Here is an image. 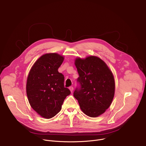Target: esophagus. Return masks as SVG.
Wrapping results in <instances>:
<instances>
[{
  "label": "esophagus",
  "mask_w": 146,
  "mask_h": 146,
  "mask_svg": "<svg viewBox=\"0 0 146 146\" xmlns=\"http://www.w3.org/2000/svg\"><path fill=\"white\" fill-rule=\"evenodd\" d=\"M69 89H70V90L71 92H73V86L69 87Z\"/></svg>",
  "instance_id": "esophagus-1"
}]
</instances>
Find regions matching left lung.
<instances>
[{"label":"left lung","mask_w":146,"mask_h":146,"mask_svg":"<svg viewBox=\"0 0 146 146\" xmlns=\"http://www.w3.org/2000/svg\"><path fill=\"white\" fill-rule=\"evenodd\" d=\"M75 66L79 77V86L73 93L82 111L91 117L104 113L113 99L115 82L112 72L99 57L77 58Z\"/></svg>","instance_id":"8db88e82"}]
</instances>
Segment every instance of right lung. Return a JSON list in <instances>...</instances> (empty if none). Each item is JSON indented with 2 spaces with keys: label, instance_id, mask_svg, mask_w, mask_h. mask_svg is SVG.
<instances>
[{
  "label": "right lung",
  "instance_id": "obj_1",
  "mask_svg": "<svg viewBox=\"0 0 146 146\" xmlns=\"http://www.w3.org/2000/svg\"><path fill=\"white\" fill-rule=\"evenodd\" d=\"M64 57L47 53L38 58L29 72L26 93L32 108L42 117H53L62 109L63 103L71 92L64 87V77L58 72Z\"/></svg>",
  "mask_w": 146,
  "mask_h": 146
}]
</instances>
